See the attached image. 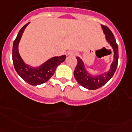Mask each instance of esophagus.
<instances>
[{"instance_id":"34e87169","label":"esophagus","mask_w":132,"mask_h":132,"mask_svg":"<svg viewBox=\"0 0 132 132\" xmlns=\"http://www.w3.org/2000/svg\"><path fill=\"white\" fill-rule=\"evenodd\" d=\"M67 54L68 55H71V56H76V54H77V53H76V51H69V52H68Z\"/></svg>"}]
</instances>
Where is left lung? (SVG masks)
Listing matches in <instances>:
<instances>
[{
  "label": "left lung",
  "mask_w": 132,
  "mask_h": 132,
  "mask_svg": "<svg viewBox=\"0 0 132 132\" xmlns=\"http://www.w3.org/2000/svg\"><path fill=\"white\" fill-rule=\"evenodd\" d=\"M101 26L104 34L106 35L107 42L111 46L114 51V61L112 63L111 69L108 72L99 76H92L90 73H88L85 69L84 64L81 59L76 57L78 63L74 70V77L81 86L84 87L88 90H96L106 84V82L109 81L115 73L118 64V45L116 43L114 35L108 27L103 25Z\"/></svg>",
  "instance_id": "1"
}]
</instances>
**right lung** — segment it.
Instances as JSON below:
<instances>
[{
	"label": "right lung",
	"mask_w": 132,
	"mask_h": 132,
	"mask_svg": "<svg viewBox=\"0 0 132 132\" xmlns=\"http://www.w3.org/2000/svg\"><path fill=\"white\" fill-rule=\"evenodd\" d=\"M29 23H28L23 26L19 30L17 38L14 40L13 45V63L15 69L21 78L31 86H37L46 82L54 75L57 66L65 61L66 56H54L48 60L40 67L36 68H31L25 64L19 55L18 44L23 32Z\"/></svg>",
	"instance_id": "add662e5"
}]
</instances>
